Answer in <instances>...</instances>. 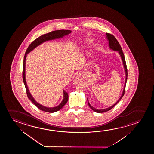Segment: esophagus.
Listing matches in <instances>:
<instances>
[{
    "label": "esophagus",
    "instance_id": "obj_1",
    "mask_svg": "<svg viewBox=\"0 0 154 154\" xmlns=\"http://www.w3.org/2000/svg\"><path fill=\"white\" fill-rule=\"evenodd\" d=\"M80 82H81V79H80L79 76H77L74 80V84H77L78 83Z\"/></svg>",
    "mask_w": 154,
    "mask_h": 154
}]
</instances>
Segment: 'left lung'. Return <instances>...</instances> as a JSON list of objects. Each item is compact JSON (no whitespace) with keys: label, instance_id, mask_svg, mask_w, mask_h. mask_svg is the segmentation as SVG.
Segmentation results:
<instances>
[{"label":"left lung","instance_id":"left-lung-1","mask_svg":"<svg viewBox=\"0 0 154 154\" xmlns=\"http://www.w3.org/2000/svg\"><path fill=\"white\" fill-rule=\"evenodd\" d=\"M106 35H107V38L108 40L109 41V46L110 48L112 49L113 51H118V53L120 54L122 59V62H123V64H124V66L125 70V72H126V80H125V84L124 88L123 90V92H122V96L120 97L119 99L118 100V101L116 102V103H115L114 105L110 106V107L106 108V109H97L93 107V106L90 105V103H89L88 100H88V105L91 109L94 110V112H98V113H102V112H107L109 110L112 109V108L114 107L115 106H116L119 101H120V99L122 98V97L124 96L125 94V88H126V85L127 80V76H128V72H127V68L126 63V60H125V58L124 54L122 51V48L120 46L119 43L118 42L117 40L116 39V38L115 37L114 35H112V34H109V33H106Z\"/></svg>","mask_w":154,"mask_h":154}]
</instances>
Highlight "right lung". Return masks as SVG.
<instances>
[{"label": "right lung", "instance_id": "obj_1", "mask_svg": "<svg viewBox=\"0 0 154 154\" xmlns=\"http://www.w3.org/2000/svg\"><path fill=\"white\" fill-rule=\"evenodd\" d=\"M70 30H55L53 32H51L48 34H45L42 36H40L39 37L36 39L35 40H34L29 45V46L28 47V48L26 50L24 58H23V83L25 86L26 90V93L27 97L30 100L32 103H34L35 105L36 106L38 109L44 111V112H48L50 113L54 112H57L60 109H61L63 107L64 105H65L66 103L67 102L68 100V94L67 93L66 91H63V101L61 102L60 105L53 108H48L44 107L43 106L41 105L39 103H37L35 100L32 97V95L30 93L29 91L28 90L26 82L25 79V61L27 54L31 51L32 50H33L36 47L38 46V45L42 44V42H46L47 40H52L56 38H62L63 36L65 35H67L70 33H71Z\"/></svg>", "mask_w": 154, "mask_h": 154}]
</instances>
